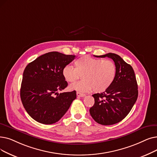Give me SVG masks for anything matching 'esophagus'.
<instances>
[{
  "label": "esophagus",
  "instance_id": "esophagus-1",
  "mask_svg": "<svg viewBox=\"0 0 157 157\" xmlns=\"http://www.w3.org/2000/svg\"><path fill=\"white\" fill-rule=\"evenodd\" d=\"M76 95H77V96H78V97H81V98L85 97V95H86L85 94L80 93V92H77V93H76Z\"/></svg>",
  "mask_w": 157,
  "mask_h": 157
}]
</instances>
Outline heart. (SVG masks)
Segmentation results:
<instances>
[{"label":"heart","mask_w":157,"mask_h":157,"mask_svg":"<svg viewBox=\"0 0 157 157\" xmlns=\"http://www.w3.org/2000/svg\"><path fill=\"white\" fill-rule=\"evenodd\" d=\"M75 69L65 65L62 69V76L67 82H74L83 75V81L71 84L69 89L80 92L93 90L101 93L110 87L116 77L117 67L110 59H102L86 55L77 59L74 62Z\"/></svg>","instance_id":"b5f03b06"}]
</instances>
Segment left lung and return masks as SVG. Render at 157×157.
<instances>
[{"mask_svg":"<svg viewBox=\"0 0 157 157\" xmlns=\"http://www.w3.org/2000/svg\"><path fill=\"white\" fill-rule=\"evenodd\" d=\"M96 57L112 59L117 67V74L108 89L92 95L95 103L90 108V113L98 123L112 125L124 119L137 101V80L132 67L117 54L108 53Z\"/></svg>","mask_w":157,"mask_h":157,"instance_id":"1","label":"left lung"}]
</instances>
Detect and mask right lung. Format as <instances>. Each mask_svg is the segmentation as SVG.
Segmentation results:
<instances>
[{
    "instance_id": "obj_1",
    "label": "right lung",
    "mask_w": 157,
    "mask_h": 157,
    "mask_svg": "<svg viewBox=\"0 0 157 157\" xmlns=\"http://www.w3.org/2000/svg\"><path fill=\"white\" fill-rule=\"evenodd\" d=\"M76 56L50 52L39 56L25 68L20 98L26 112L36 121L51 124L62 118L76 98V92H58L68 85L62 76L64 66Z\"/></svg>"
}]
</instances>
